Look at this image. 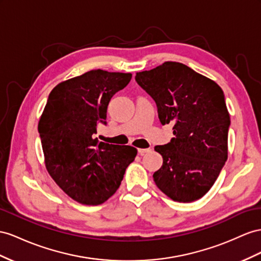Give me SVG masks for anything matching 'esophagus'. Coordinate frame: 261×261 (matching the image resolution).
Segmentation results:
<instances>
[{"label":"esophagus","instance_id":"obj_1","mask_svg":"<svg viewBox=\"0 0 261 261\" xmlns=\"http://www.w3.org/2000/svg\"><path fill=\"white\" fill-rule=\"evenodd\" d=\"M149 152H151L150 148H148V149H138V153L140 155H143V154H145V153H149Z\"/></svg>","mask_w":261,"mask_h":261}]
</instances>
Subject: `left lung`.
Wrapping results in <instances>:
<instances>
[{"instance_id": "left-lung-1", "label": "left lung", "mask_w": 261, "mask_h": 261, "mask_svg": "<svg viewBox=\"0 0 261 261\" xmlns=\"http://www.w3.org/2000/svg\"><path fill=\"white\" fill-rule=\"evenodd\" d=\"M136 80L155 101L161 123H174V138L154 148L163 164L153 179L175 202H194L211 190L228 154L230 118L224 92L214 80L176 62L137 72Z\"/></svg>"}]
</instances>
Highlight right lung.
Masks as SVG:
<instances>
[{
	"label": "right lung",
	"instance_id": "right-lung-1",
	"mask_svg": "<svg viewBox=\"0 0 261 261\" xmlns=\"http://www.w3.org/2000/svg\"><path fill=\"white\" fill-rule=\"evenodd\" d=\"M130 72L90 70L58 84L48 96L38 132L49 175L67 195L85 205L111 197L135 161L137 149L99 141L112 96L130 83Z\"/></svg>",
	"mask_w": 261,
	"mask_h": 261
}]
</instances>
